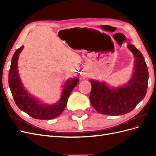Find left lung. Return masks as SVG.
I'll list each match as a JSON object with an SVG mask.
<instances>
[{"instance_id":"8db88e82","label":"left lung","mask_w":156,"mask_h":156,"mask_svg":"<svg viewBox=\"0 0 156 156\" xmlns=\"http://www.w3.org/2000/svg\"><path fill=\"white\" fill-rule=\"evenodd\" d=\"M127 48L135 56V72L124 87L109 88L104 83L91 79V105L98 112L106 115H122L133 110L144 98L148 88V70L142 53L132 44Z\"/></svg>"}]
</instances>
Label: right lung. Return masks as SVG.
Masks as SVG:
<instances>
[{
	"label": "right lung",
	"mask_w": 156,
	"mask_h": 156,
	"mask_svg": "<svg viewBox=\"0 0 156 156\" xmlns=\"http://www.w3.org/2000/svg\"><path fill=\"white\" fill-rule=\"evenodd\" d=\"M23 49V46H21L14 53L8 74V83L13 100L21 110L34 119L39 120L53 119L64 111L70 94L79 82V79L77 77H74L68 79L66 82L62 96L58 103L53 105H46L40 103L36 99L31 97L25 90L19 77L17 60Z\"/></svg>",
	"instance_id": "add662e5"
}]
</instances>
